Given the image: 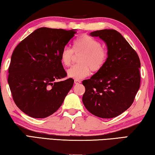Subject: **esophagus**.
Returning a JSON list of instances; mask_svg holds the SVG:
<instances>
[{
    "label": "esophagus",
    "mask_w": 155,
    "mask_h": 155,
    "mask_svg": "<svg viewBox=\"0 0 155 155\" xmlns=\"http://www.w3.org/2000/svg\"><path fill=\"white\" fill-rule=\"evenodd\" d=\"M81 83V81H79V80H77V79L74 80V83L75 84H79Z\"/></svg>",
    "instance_id": "34e87169"
}]
</instances>
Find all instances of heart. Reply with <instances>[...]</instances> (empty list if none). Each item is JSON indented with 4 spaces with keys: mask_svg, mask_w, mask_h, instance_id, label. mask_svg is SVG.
I'll use <instances>...</instances> for the list:
<instances>
[{
    "mask_svg": "<svg viewBox=\"0 0 155 155\" xmlns=\"http://www.w3.org/2000/svg\"><path fill=\"white\" fill-rule=\"evenodd\" d=\"M73 51L76 54H81L78 58V65H74L68 70V76L74 79H81L90 74L91 70L98 72L105 65L108 52L101 46V43L96 39L84 35L77 39L73 44ZM68 47L62 49L60 59L63 65L70 66L72 64L74 53Z\"/></svg>",
    "mask_w": 155,
    "mask_h": 155,
    "instance_id": "heart-1",
    "label": "heart"
}]
</instances>
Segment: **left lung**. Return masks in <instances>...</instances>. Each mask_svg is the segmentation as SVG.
I'll return each instance as SVG.
<instances>
[{"label":"left lung","instance_id":"left-lung-1","mask_svg":"<svg viewBox=\"0 0 155 155\" xmlns=\"http://www.w3.org/2000/svg\"><path fill=\"white\" fill-rule=\"evenodd\" d=\"M106 43L108 57L105 65L90 79L84 80V106L101 118H112L133 104L140 87V60L121 34L114 29L90 33Z\"/></svg>","mask_w":155,"mask_h":155}]
</instances>
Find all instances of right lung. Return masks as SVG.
Listing matches in <instances>:
<instances>
[{
  "label": "right lung",
  "mask_w": 155,
  "mask_h": 155,
  "mask_svg": "<svg viewBox=\"0 0 155 155\" xmlns=\"http://www.w3.org/2000/svg\"><path fill=\"white\" fill-rule=\"evenodd\" d=\"M76 33L41 27L14 49L7 81L15 104L28 116L44 118L54 114L72 87L71 78L57 80L67 76L60 54Z\"/></svg>",
  "instance_id": "add662e5"
}]
</instances>
